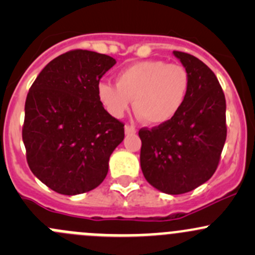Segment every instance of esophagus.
<instances>
[{
  "label": "esophagus",
  "mask_w": 255,
  "mask_h": 255,
  "mask_svg": "<svg viewBox=\"0 0 255 255\" xmlns=\"http://www.w3.org/2000/svg\"><path fill=\"white\" fill-rule=\"evenodd\" d=\"M125 132L127 133V134H130V133H135V132H137V129H135L134 126L126 125L125 126Z\"/></svg>",
  "instance_id": "34e87169"
}]
</instances>
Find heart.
Here are the masks:
<instances>
[{
  "label": "heart",
  "mask_w": 255,
  "mask_h": 255,
  "mask_svg": "<svg viewBox=\"0 0 255 255\" xmlns=\"http://www.w3.org/2000/svg\"><path fill=\"white\" fill-rule=\"evenodd\" d=\"M116 82L104 81L97 86V96L106 111L116 118L123 117L133 100L135 112L153 126L173 120L189 92L186 69L163 60L132 64L118 71Z\"/></svg>",
  "instance_id": "obj_1"
}]
</instances>
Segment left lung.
Listing matches in <instances>:
<instances>
[{
    "label": "left lung",
    "mask_w": 255,
    "mask_h": 255,
    "mask_svg": "<svg viewBox=\"0 0 255 255\" xmlns=\"http://www.w3.org/2000/svg\"><path fill=\"white\" fill-rule=\"evenodd\" d=\"M174 55L186 69L189 92L173 120L139 130L140 168L156 190L180 195L213 175L227 127L225 94L213 71L196 56L182 51Z\"/></svg>",
    "instance_id": "8db88e82"
}]
</instances>
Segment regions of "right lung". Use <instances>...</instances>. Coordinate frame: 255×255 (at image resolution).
<instances>
[{"mask_svg": "<svg viewBox=\"0 0 255 255\" xmlns=\"http://www.w3.org/2000/svg\"><path fill=\"white\" fill-rule=\"evenodd\" d=\"M116 64L105 54L70 50L53 59L30 86L22 138L30 170L61 195L99 186L125 138V125L104 109L100 79Z\"/></svg>", "mask_w": 255, "mask_h": 255, "instance_id": "1", "label": "right lung"}]
</instances>
